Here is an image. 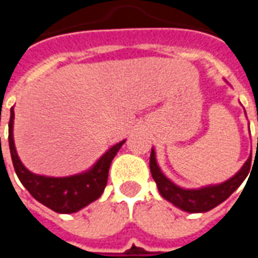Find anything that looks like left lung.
Segmentation results:
<instances>
[{
	"mask_svg": "<svg viewBox=\"0 0 258 258\" xmlns=\"http://www.w3.org/2000/svg\"><path fill=\"white\" fill-rule=\"evenodd\" d=\"M250 164H251V156L247 159V162L244 163L243 167L240 168L232 178H229L222 184L210 185V186H205L200 189H184V188H179L174 182H171L162 173V170L157 166L156 155H155L153 149H152L151 160H149L152 177L156 182L157 189H159L160 195L170 203H173L174 206L179 207L181 210L188 211V213H205V211L214 209L224 200H227L247 177V173L250 171Z\"/></svg>",
	"mask_w": 258,
	"mask_h": 258,
	"instance_id": "left-lung-1",
	"label": "left lung"
}]
</instances>
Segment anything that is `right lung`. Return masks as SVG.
Here are the masks:
<instances>
[{
    "label": "right lung",
    "mask_w": 258,
    "mask_h": 258,
    "mask_svg": "<svg viewBox=\"0 0 258 258\" xmlns=\"http://www.w3.org/2000/svg\"><path fill=\"white\" fill-rule=\"evenodd\" d=\"M14 107H11V118H9V151L14 163V168L18 178L23 184L26 189L36 200L51 210L62 214L76 213L83 207L88 206L102 195L107 184V174L113 157L116 156L118 149L125 141L118 142L112 146L88 171L70 177H44L37 175L29 171L22 164L19 156L16 153L14 142ZM1 146V138H0Z\"/></svg>",
    "instance_id": "add662e5"
}]
</instances>
